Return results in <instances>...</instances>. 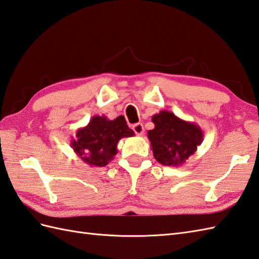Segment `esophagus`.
<instances>
[{"mask_svg": "<svg viewBox=\"0 0 259 259\" xmlns=\"http://www.w3.org/2000/svg\"><path fill=\"white\" fill-rule=\"evenodd\" d=\"M134 131L136 132V135L138 136H142L144 134V128L142 123H136L134 125Z\"/></svg>", "mask_w": 259, "mask_h": 259, "instance_id": "obj_1", "label": "esophagus"}]
</instances>
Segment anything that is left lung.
Masks as SVG:
<instances>
[{
  "instance_id": "8db88e82",
  "label": "left lung",
  "mask_w": 259,
  "mask_h": 259,
  "mask_svg": "<svg viewBox=\"0 0 259 259\" xmlns=\"http://www.w3.org/2000/svg\"><path fill=\"white\" fill-rule=\"evenodd\" d=\"M152 122L154 129L148 131V138L154 159L163 165L184 164L203 141L200 125L185 121L171 111L161 110L155 113Z\"/></svg>"
}]
</instances>
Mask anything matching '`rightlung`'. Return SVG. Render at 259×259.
Instances as JSON below:
<instances>
[{
  "instance_id": "right-lung-1",
  "label": "right lung",
  "mask_w": 259,
  "mask_h": 259,
  "mask_svg": "<svg viewBox=\"0 0 259 259\" xmlns=\"http://www.w3.org/2000/svg\"><path fill=\"white\" fill-rule=\"evenodd\" d=\"M134 135L123 116L113 120L106 116H94L86 127L76 131V138L71 139L70 147L86 164L105 166L118 153L119 140Z\"/></svg>"
}]
</instances>
